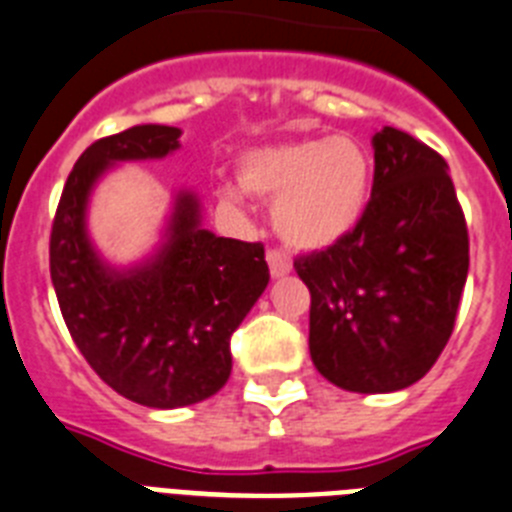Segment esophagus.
I'll use <instances>...</instances> for the list:
<instances>
[{
	"mask_svg": "<svg viewBox=\"0 0 512 512\" xmlns=\"http://www.w3.org/2000/svg\"><path fill=\"white\" fill-rule=\"evenodd\" d=\"M268 265H270V276L273 278L286 276V273L292 270V260H289V255H286L284 249H276V247L268 249Z\"/></svg>",
	"mask_w": 512,
	"mask_h": 512,
	"instance_id": "34e87169",
	"label": "esophagus"
}]
</instances>
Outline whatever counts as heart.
<instances>
[{"label": "heart", "instance_id": "b5f03b06", "mask_svg": "<svg viewBox=\"0 0 512 512\" xmlns=\"http://www.w3.org/2000/svg\"><path fill=\"white\" fill-rule=\"evenodd\" d=\"M244 191L273 202V228L289 247L321 249L360 223L371 199V157L350 136L257 149L242 162ZM234 199V191H226Z\"/></svg>", "mask_w": 512, "mask_h": 512}]
</instances>
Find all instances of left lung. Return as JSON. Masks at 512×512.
Segmentation results:
<instances>
[{
	"instance_id": "obj_1",
	"label": "left lung",
	"mask_w": 512,
	"mask_h": 512,
	"mask_svg": "<svg viewBox=\"0 0 512 512\" xmlns=\"http://www.w3.org/2000/svg\"><path fill=\"white\" fill-rule=\"evenodd\" d=\"M373 189L350 234L294 260L310 289V357L331 384H415L447 347L468 278V226L447 162L400 128L373 136Z\"/></svg>"
}]
</instances>
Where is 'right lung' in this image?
<instances>
[{"instance_id": "add662e5", "label": "right lung", "mask_w": 512, "mask_h": 512, "mask_svg": "<svg viewBox=\"0 0 512 512\" xmlns=\"http://www.w3.org/2000/svg\"><path fill=\"white\" fill-rule=\"evenodd\" d=\"M178 136L134 126L94 141L70 170L49 236L54 294L76 347L107 386L157 410L202 402L226 384L231 334L270 281L263 244L205 231L191 194L178 197L152 263L118 273L91 249L83 215L94 181L112 162L165 157Z\"/></svg>"}]
</instances>
